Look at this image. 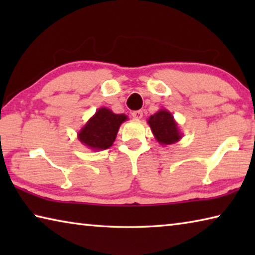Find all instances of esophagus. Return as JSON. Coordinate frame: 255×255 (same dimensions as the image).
Listing matches in <instances>:
<instances>
[{
    "instance_id": "obj_1",
    "label": "esophagus",
    "mask_w": 255,
    "mask_h": 255,
    "mask_svg": "<svg viewBox=\"0 0 255 255\" xmlns=\"http://www.w3.org/2000/svg\"><path fill=\"white\" fill-rule=\"evenodd\" d=\"M131 116H132L133 119H140L141 117H143V111H140V110L133 111L132 114H131Z\"/></svg>"
}]
</instances>
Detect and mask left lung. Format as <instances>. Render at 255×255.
Segmentation results:
<instances>
[{"label":"left lung","mask_w":255,"mask_h":255,"mask_svg":"<svg viewBox=\"0 0 255 255\" xmlns=\"http://www.w3.org/2000/svg\"><path fill=\"white\" fill-rule=\"evenodd\" d=\"M150 130L159 144L171 145L179 141L183 133L180 131L179 125L171 112L166 109H159L147 119Z\"/></svg>","instance_id":"8db88e82"}]
</instances>
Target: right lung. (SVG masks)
<instances>
[{
  "label": "right lung",
  "mask_w": 255,
  "mask_h": 255,
  "mask_svg": "<svg viewBox=\"0 0 255 255\" xmlns=\"http://www.w3.org/2000/svg\"><path fill=\"white\" fill-rule=\"evenodd\" d=\"M128 120L126 115L114 114L106 107L99 108L77 132L82 144L92 150H102L112 146L120 126Z\"/></svg>",
  "instance_id": "add662e5"
}]
</instances>
